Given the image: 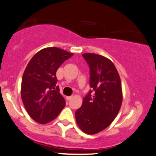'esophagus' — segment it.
Instances as JSON below:
<instances>
[{"label":"esophagus","instance_id":"esophagus-1","mask_svg":"<svg viewBox=\"0 0 156 156\" xmlns=\"http://www.w3.org/2000/svg\"><path fill=\"white\" fill-rule=\"evenodd\" d=\"M72 98H73V96H69V97H66V100L69 101V100H71Z\"/></svg>","mask_w":156,"mask_h":156}]
</instances>
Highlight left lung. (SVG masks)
Returning <instances> with one entry per match:
<instances>
[{"instance_id":"8db88e82","label":"left lung","mask_w":156,"mask_h":156,"mask_svg":"<svg viewBox=\"0 0 156 156\" xmlns=\"http://www.w3.org/2000/svg\"><path fill=\"white\" fill-rule=\"evenodd\" d=\"M90 71L92 90L83 98V104L76 112L78 126L87 134H95L111 124L117 117L122 103L121 79L114 63L99 54H82Z\"/></svg>"}]
</instances>
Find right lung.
Here are the masks:
<instances>
[{
	"instance_id": "1",
	"label": "right lung",
	"mask_w": 156,
	"mask_h": 156,
	"mask_svg": "<svg viewBox=\"0 0 156 156\" xmlns=\"http://www.w3.org/2000/svg\"><path fill=\"white\" fill-rule=\"evenodd\" d=\"M73 55L57 47L44 48L32 57L24 71L21 98L28 115L39 124L56 119L65 107L64 98L56 86V73Z\"/></svg>"
}]
</instances>
